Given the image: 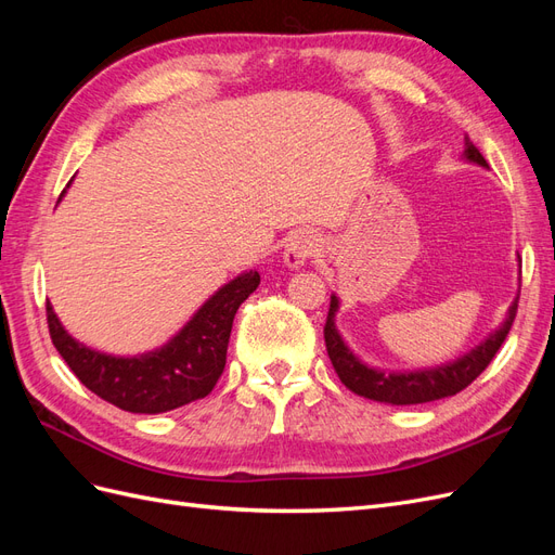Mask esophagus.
<instances>
[{"mask_svg": "<svg viewBox=\"0 0 555 555\" xmlns=\"http://www.w3.org/2000/svg\"><path fill=\"white\" fill-rule=\"evenodd\" d=\"M319 238L310 231H296L289 238L287 247H284V263L289 268H300L308 259L317 255Z\"/></svg>", "mask_w": 555, "mask_h": 555, "instance_id": "1", "label": "esophagus"}]
</instances>
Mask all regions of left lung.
<instances>
[{"label": "left lung", "mask_w": 555, "mask_h": 555, "mask_svg": "<svg viewBox=\"0 0 555 555\" xmlns=\"http://www.w3.org/2000/svg\"><path fill=\"white\" fill-rule=\"evenodd\" d=\"M465 157L479 166H489L483 155L477 150V145L469 141V137L465 139ZM516 310H518V298L512 304L505 324H502L493 335H489L486 343H481L463 359L440 367H433V371L382 373L363 365L354 354H351L349 347L343 343L338 328H335L333 317L338 312V298L335 296H331V308L324 324V340H326V351L335 373H338L340 382L349 391L371 400L391 402V405H418V402L456 396L459 391L465 389V386L473 384L486 367H489V363L498 354L500 345L505 343L507 333L514 324Z\"/></svg>", "instance_id": "1"}]
</instances>
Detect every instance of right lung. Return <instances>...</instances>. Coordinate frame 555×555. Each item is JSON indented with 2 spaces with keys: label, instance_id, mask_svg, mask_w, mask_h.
Returning <instances> with one entry per match:
<instances>
[{
  "label": "right lung",
  "instance_id": "1",
  "mask_svg": "<svg viewBox=\"0 0 555 555\" xmlns=\"http://www.w3.org/2000/svg\"><path fill=\"white\" fill-rule=\"evenodd\" d=\"M257 287V271L231 280L201 306L171 343L133 359L99 354L76 343L62 328L53 306L46 304L50 340L74 375L111 405L137 414L169 412L212 391L227 365L233 317Z\"/></svg>",
  "mask_w": 555,
  "mask_h": 555
}]
</instances>
